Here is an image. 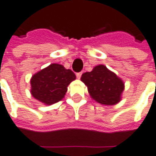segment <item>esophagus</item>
<instances>
[{"label": "esophagus", "mask_w": 156, "mask_h": 156, "mask_svg": "<svg viewBox=\"0 0 156 156\" xmlns=\"http://www.w3.org/2000/svg\"><path fill=\"white\" fill-rule=\"evenodd\" d=\"M82 74H83V72L77 73H76V76H77V78H80L82 77Z\"/></svg>", "instance_id": "1"}]
</instances>
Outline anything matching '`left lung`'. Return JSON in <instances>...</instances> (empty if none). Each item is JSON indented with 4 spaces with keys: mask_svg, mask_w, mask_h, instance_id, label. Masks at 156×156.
<instances>
[{
    "mask_svg": "<svg viewBox=\"0 0 156 156\" xmlns=\"http://www.w3.org/2000/svg\"><path fill=\"white\" fill-rule=\"evenodd\" d=\"M81 80L88 87L94 100L103 105H114L121 100L124 83L104 65L96 66L91 72L84 73Z\"/></svg>",
    "mask_w": 156,
    "mask_h": 156,
    "instance_id": "1",
    "label": "left lung"
}]
</instances>
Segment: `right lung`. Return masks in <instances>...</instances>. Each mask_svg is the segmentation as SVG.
I'll return each instance as SVG.
<instances>
[{"label":"right lung","instance_id":"obj_1","mask_svg":"<svg viewBox=\"0 0 156 156\" xmlns=\"http://www.w3.org/2000/svg\"><path fill=\"white\" fill-rule=\"evenodd\" d=\"M75 78L76 76L72 70L53 63L32 77L31 94L45 104H54L64 97L67 87Z\"/></svg>","mask_w":156,"mask_h":156}]
</instances>
